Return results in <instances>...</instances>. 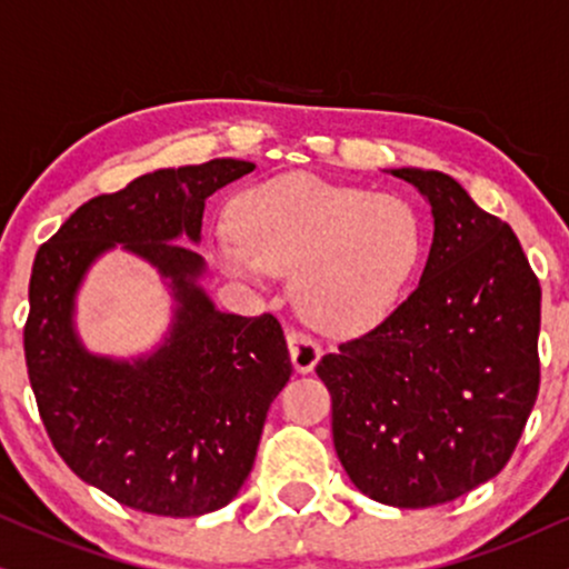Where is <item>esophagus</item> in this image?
Wrapping results in <instances>:
<instances>
[{"label": "esophagus", "mask_w": 569, "mask_h": 569, "mask_svg": "<svg viewBox=\"0 0 569 569\" xmlns=\"http://www.w3.org/2000/svg\"><path fill=\"white\" fill-rule=\"evenodd\" d=\"M289 351H291V359H293V368L299 372H309L318 365V359L322 355L320 343L315 341L312 336H307L305 330H289Z\"/></svg>", "instance_id": "obj_1"}]
</instances>
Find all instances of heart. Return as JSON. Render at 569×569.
<instances>
[{"label": "heart", "instance_id": "1", "mask_svg": "<svg viewBox=\"0 0 569 569\" xmlns=\"http://www.w3.org/2000/svg\"><path fill=\"white\" fill-rule=\"evenodd\" d=\"M236 231L218 254L231 276L262 283L297 272L301 315L330 333L376 326L397 307L422 254L412 204L312 176L289 172L251 186L236 201Z\"/></svg>", "mask_w": 569, "mask_h": 569}]
</instances>
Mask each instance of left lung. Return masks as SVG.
<instances>
[{
  "label": "left lung",
  "mask_w": 569,
  "mask_h": 569,
  "mask_svg": "<svg viewBox=\"0 0 569 569\" xmlns=\"http://www.w3.org/2000/svg\"><path fill=\"white\" fill-rule=\"evenodd\" d=\"M433 210L420 283L318 362L359 491L422 509L505 470L541 386V283L507 222L438 170H393Z\"/></svg>",
  "instance_id": "1"
}]
</instances>
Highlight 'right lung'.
<instances>
[{
    "mask_svg": "<svg viewBox=\"0 0 569 569\" xmlns=\"http://www.w3.org/2000/svg\"><path fill=\"white\" fill-rule=\"evenodd\" d=\"M254 164L210 160L154 170L93 197L36 251L23 328L36 407L57 455L120 505L162 517L226 507L254 465L264 417L291 378L283 328L218 312L197 278L204 199ZM126 242L171 278L179 299L169 341L152 358L89 356L72 333V299L88 264Z\"/></svg>",
    "mask_w": 569,
    "mask_h": 569,
    "instance_id": "add662e5",
    "label": "right lung"
}]
</instances>
